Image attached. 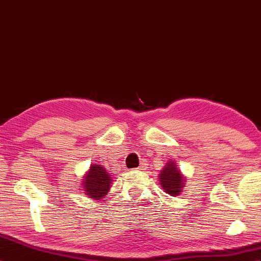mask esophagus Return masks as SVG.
Wrapping results in <instances>:
<instances>
[{
    "label": "esophagus",
    "mask_w": 261,
    "mask_h": 261,
    "mask_svg": "<svg viewBox=\"0 0 261 261\" xmlns=\"http://www.w3.org/2000/svg\"><path fill=\"white\" fill-rule=\"evenodd\" d=\"M146 168H147V165H146V164H140L139 167H138V170H145Z\"/></svg>",
    "instance_id": "1"
}]
</instances>
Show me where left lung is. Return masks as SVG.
Wrapping results in <instances>:
<instances>
[{"label":"left lung","mask_w":261,"mask_h":261,"mask_svg":"<svg viewBox=\"0 0 261 261\" xmlns=\"http://www.w3.org/2000/svg\"><path fill=\"white\" fill-rule=\"evenodd\" d=\"M186 175L181 172L175 160H169L159 172V183L164 192L171 196H178L186 186Z\"/></svg>","instance_id":"left-lung-1"}]
</instances>
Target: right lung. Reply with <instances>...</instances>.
<instances>
[{
    "label": "right lung",
    "instance_id": "right-lung-1",
    "mask_svg": "<svg viewBox=\"0 0 261 261\" xmlns=\"http://www.w3.org/2000/svg\"><path fill=\"white\" fill-rule=\"evenodd\" d=\"M112 175L102 165H91L82 179V191L86 196L93 200H101L110 192Z\"/></svg>",
    "mask_w": 261,
    "mask_h": 261
}]
</instances>
